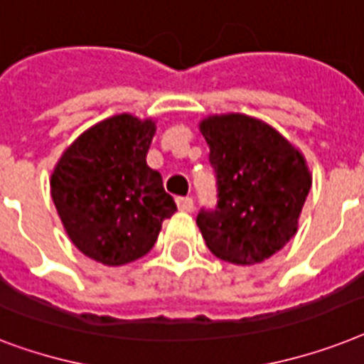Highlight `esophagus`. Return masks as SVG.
<instances>
[{
	"mask_svg": "<svg viewBox=\"0 0 364 364\" xmlns=\"http://www.w3.org/2000/svg\"><path fill=\"white\" fill-rule=\"evenodd\" d=\"M176 206L182 212H191L196 208V200L191 199V197H176Z\"/></svg>",
	"mask_w": 364,
	"mask_h": 364,
	"instance_id": "esophagus-1",
	"label": "esophagus"
}]
</instances>
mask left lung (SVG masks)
Returning <instances> with one entry per match:
<instances>
[{
    "mask_svg": "<svg viewBox=\"0 0 364 364\" xmlns=\"http://www.w3.org/2000/svg\"><path fill=\"white\" fill-rule=\"evenodd\" d=\"M200 132L216 176V205L197 214L206 246L229 263H261L297 231L312 184L304 159L276 129L250 116H212Z\"/></svg>",
    "mask_w": 364,
    "mask_h": 364,
    "instance_id": "1",
    "label": "left lung"
}]
</instances>
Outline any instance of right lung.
<instances>
[{
    "label": "right lung",
    "mask_w": 364,
    "mask_h": 364,
    "mask_svg": "<svg viewBox=\"0 0 364 364\" xmlns=\"http://www.w3.org/2000/svg\"><path fill=\"white\" fill-rule=\"evenodd\" d=\"M154 122L112 116L78 136L52 174V200L84 255L109 267L146 255L176 210L146 165Z\"/></svg>",
    "instance_id": "obj_1"
}]
</instances>
